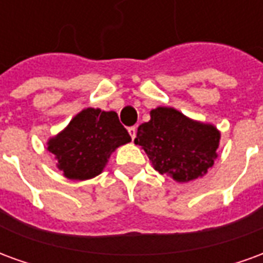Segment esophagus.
<instances>
[{
  "label": "esophagus",
  "mask_w": 263,
  "mask_h": 263,
  "mask_svg": "<svg viewBox=\"0 0 263 263\" xmlns=\"http://www.w3.org/2000/svg\"><path fill=\"white\" fill-rule=\"evenodd\" d=\"M128 134H129V137H131L132 139H135V137H137V126L128 128Z\"/></svg>",
  "instance_id": "obj_1"
}]
</instances>
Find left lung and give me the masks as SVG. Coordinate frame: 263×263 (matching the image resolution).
I'll list each match as a JSON object with an SVG mask.
<instances>
[{"label":"left lung","mask_w":263,"mask_h":263,"mask_svg":"<svg viewBox=\"0 0 263 263\" xmlns=\"http://www.w3.org/2000/svg\"><path fill=\"white\" fill-rule=\"evenodd\" d=\"M220 138L213 124L192 120L173 107H158L148 122L138 126L134 142L148 155L155 171L187 183L213 167Z\"/></svg>","instance_id":"1"}]
</instances>
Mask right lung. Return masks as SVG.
Masks as SVG:
<instances>
[{
	"label": "right lung",
	"instance_id": "obj_1",
	"mask_svg": "<svg viewBox=\"0 0 263 263\" xmlns=\"http://www.w3.org/2000/svg\"><path fill=\"white\" fill-rule=\"evenodd\" d=\"M131 137L121 125L115 111L81 109L65 129L50 137L48 151L54 155L59 171L70 180H88L98 176L109 156Z\"/></svg>",
	"mask_w": 263,
	"mask_h": 263
}]
</instances>
